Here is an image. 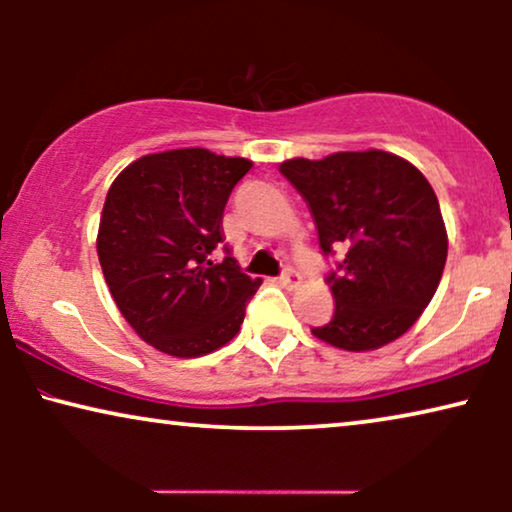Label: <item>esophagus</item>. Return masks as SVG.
<instances>
[{"instance_id": "obj_1", "label": "esophagus", "mask_w": 512, "mask_h": 512, "mask_svg": "<svg viewBox=\"0 0 512 512\" xmlns=\"http://www.w3.org/2000/svg\"><path fill=\"white\" fill-rule=\"evenodd\" d=\"M282 284L289 286V289H293V286H298L300 284V272L296 268H284Z\"/></svg>"}]
</instances>
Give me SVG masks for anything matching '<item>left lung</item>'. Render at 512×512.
Segmentation results:
<instances>
[{
	"label": "left lung",
	"instance_id": "8db88e82",
	"mask_svg": "<svg viewBox=\"0 0 512 512\" xmlns=\"http://www.w3.org/2000/svg\"><path fill=\"white\" fill-rule=\"evenodd\" d=\"M279 172L303 195L324 254L345 249L326 277L333 317L314 338L368 352L408 331L443 277L447 233L436 193L408 160L387 151L293 158Z\"/></svg>",
	"mask_w": 512,
	"mask_h": 512
}]
</instances>
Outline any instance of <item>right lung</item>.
<instances>
[{
	"mask_svg": "<svg viewBox=\"0 0 512 512\" xmlns=\"http://www.w3.org/2000/svg\"><path fill=\"white\" fill-rule=\"evenodd\" d=\"M249 170L247 158L174 149L135 160L109 188L97 256L118 310L158 352L193 359L240 331L261 279L230 254L214 263L212 251L223 242L230 193Z\"/></svg>",
	"mask_w": 512,
	"mask_h": 512,
	"instance_id": "1",
	"label": "right lung"
}]
</instances>
